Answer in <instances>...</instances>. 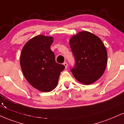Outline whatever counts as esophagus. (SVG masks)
<instances>
[{"instance_id":"obj_1","label":"esophagus","mask_w":124,"mask_h":124,"mask_svg":"<svg viewBox=\"0 0 124 124\" xmlns=\"http://www.w3.org/2000/svg\"><path fill=\"white\" fill-rule=\"evenodd\" d=\"M63 65L65 66V68L67 69V68H68V63H67V62H64Z\"/></svg>"}]
</instances>
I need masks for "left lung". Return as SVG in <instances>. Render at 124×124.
Instances as JSON below:
<instances>
[{"instance_id": "obj_1", "label": "left lung", "mask_w": 124, "mask_h": 124, "mask_svg": "<svg viewBox=\"0 0 124 124\" xmlns=\"http://www.w3.org/2000/svg\"><path fill=\"white\" fill-rule=\"evenodd\" d=\"M70 46L75 60L70 71L77 81L89 85L102 76L107 60L102 40L91 33L82 31L71 38Z\"/></svg>"}]
</instances>
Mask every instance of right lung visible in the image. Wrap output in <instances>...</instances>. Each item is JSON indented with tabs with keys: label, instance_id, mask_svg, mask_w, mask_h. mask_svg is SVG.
Segmentation results:
<instances>
[{
	"label": "right lung",
	"instance_id": "right-lung-1",
	"mask_svg": "<svg viewBox=\"0 0 124 124\" xmlns=\"http://www.w3.org/2000/svg\"><path fill=\"white\" fill-rule=\"evenodd\" d=\"M52 37L39 35L26 43L22 48L20 65L29 84L42 92H50L56 87L61 72L65 66L56 62L50 49Z\"/></svg>",
	"mask_w": 124,
	"mask_h": 124
}]
</instances>
